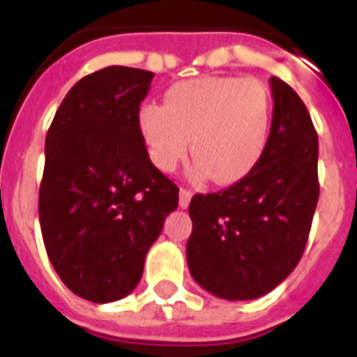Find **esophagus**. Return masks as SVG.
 Segmentation results:
<instances>
[{
    "instance_id": "34e87169",
    "label": "esophagus",
    "mask_w": 357,
    "mask_h": 357,
    "mask_svg": "<svg viewBox=\"0 0 357 357\" xmlns=\"http://www.w3.org/2000/svg\"><path fill=\"white\" fill-rule=\"evenodd\" d=\"M191 197H193V193H191L189 189H185V187H181V189H179V206H181V208H187L189 202H191Z\"/></svg>"
}]
</instances>
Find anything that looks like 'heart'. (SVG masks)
Returning <instances> with one entry per match:
<instances>
[{
  "mask_svg": "<svg viewBox=\"0 0 357 357\" xmlns=\"http://www.w3.org/2000/svg\"><path fill=\"white\" fill-rule=\"evenodd\" d=\"M139 130L156 168L174 170L191 143L197 176L233 183L266 153L271 97L252 76H201L172 86L164 105H143Z\"/></svg>",
  "mask_w": 357,
  "mask_h": 357,
  "instance_id": "heart-1",
  "label": "heart"
}]
</instances>
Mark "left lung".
Segmentation results:
<instances>
[{
	"mask_svg": "<svg viewBox=\"0 0 357 357\" xmlns=\"http://www.w3.org/2000/svg\"><path fill=\"white\" fill-rule=\"evenodd\" d=\"M273 118L266 153L224 191L195 195L189 271L225 300L260 298L283 283L306 248L319 199V141L306 105L271 76Z\"/></svg>",
	"mask_w": 357,
	"mask_h": 357,
	"instance_id": "1",
	"label": "left lung"
}]
</instances>
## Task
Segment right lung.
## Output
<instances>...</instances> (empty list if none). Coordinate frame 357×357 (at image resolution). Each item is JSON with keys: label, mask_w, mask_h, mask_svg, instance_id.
<instances>
[{"label": "right lung", "mask_w": 357, "mask_h": 357, "mask_svg": "<svg viewBox=\"0 0 357 357\" xmlns=\"http://www.w3.org/2000/svg\"><path fill=\"white\" fill-rule=\"evenodd\" d=\"M153 76L130 66L84 76L45 137L43 245L63 283L97 304L137 287L149 248L178 208V185L151 162L139 130Z\"/></svg>", "instance_id": "1"}]
</instances>
